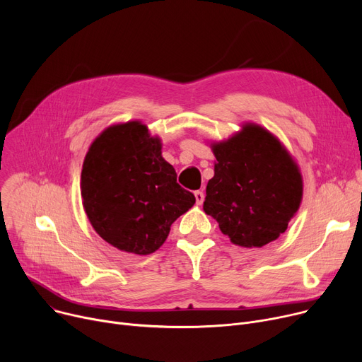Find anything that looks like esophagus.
Listing matches in <instances>:
<instances>
[{"label":"esophagus","mask_w":362,"mask_h":362,"mask_svg":"<svg viewBox=\"0 0 362 362\" xmlns=\"http://www.w3.org/2000/svg\"><path fill=\"white\" fill-rule=\"evenodd\" d=\"M204 198H205V195H204L202 191H197V192H195V199H197V204H198V205H201V204L204 202Z\"/></svg>","instance_id":"obj_1"}]
</instances>
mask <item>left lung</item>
Segmentation results:
<instances>
[{"instance_id":"1","label":"left lung","mask_w":362,"mask_h":362,"mask_svg":"<svg viewBox=\"0 0 362 362\" xmlns=\"http://www.w3.org/2000/svg\"><path fill=\"white\" fill-rule=\"evenodd\" d=\"M213 151L217 163L204 211L239 246L261 248L276 240L302 198L300 173L288 151L257 124L243 126Z\"/></svg>"}]
</instances>
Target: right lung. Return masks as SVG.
<instances>
[{
	"instance_id": "right-lung-1",
	"label": "right lung",
	"mask_w": 362,
	"mask_h": 362,
	"mask_svg": "<svg viewBox=\"0 0 362 362\" xmlns=\"http://www.w3.org/2000/svg\"><path fill=\"white\" fill-rule=\"evenodd\" d=\"M86 216L105 242L148 255L165 242L170 226L195 204L161 157V142L145 124L111 126L93 141L82 168Z\"/></svg>"
}]
</instances>
